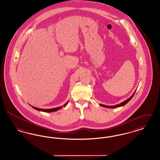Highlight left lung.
<instances>
[{
    "mask_svg": "<svg viewBox=\"0 0 160 160\" xmlns=\"http://www.w3.org/2000/svg\"><path fill=\"white\" fill-rule=\"evenodd\" d=\"M136 91V90L135 91V92H134V93L131 96V97H129L128 99L125 100V101L122 102L120 103V104H117V105H115V106H106V105H104V104H100L99 105H100L101 106L103 107H106V108H117V107H119L123 106L124 105H125L126 104H127V103L129 102V101L131 99V98L133 97V96H134V93H135Z\"/></svg>",
    "mask_w": 160,
    "mask_h": 160,
    "instance_id": "obj_1",
    "label": "left lung"
}]
</instances>
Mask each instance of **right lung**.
I'll list each match as a JSON object with an SVG mask.
<instances>
[{
	"instance_id": "1",
	"label": "right lung",
	"mask_w": 160,
	"mask_h": 160,
	"mask_svg": "<svg viewBox=\"0 0 160 160\" xmlns=\"http://www.w3.org/2000/svg\"><path fill=\"white\" fill-rule=\"evenodd\" d=\"M68 103V101H67L63 106L62 107H65ZM62 107H56V108H50V109H43V108H37L35 107H32L33 108H35V110H38V111H41V112H56L59 109H61L62 108Z\"/></svg>"
}]
</instances>
